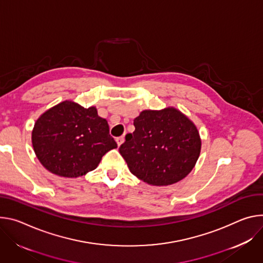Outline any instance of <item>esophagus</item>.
I'll list each match as a JSON object with an SVG mask.
<instances>
[{"label": "esophagus", "mask_w": 263, "mask_h": 263, "mask_svg": "<svg viewBox=\"0 0 263 263\" xmlns=\"http://www.w3.org/2000/svg\"><path fill=\"white\" fill-rule=\"evenodd\" d=\"M116 142H117V144H118V146H120V145L124 142V137L117 138V139H116Z\"/></svg>", "instance_id": "34e87169"}]
</instances>
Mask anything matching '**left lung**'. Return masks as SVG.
<instances>
[{"label": "left lung", "mask_w": 263, "mask_h": 263, "mask_svg": "<svg viewBox=\"0 0 263 263\" xmlns=\"http://www.w3.org/2000/svg\"><path fill=\"white\" fill-rule=\"evenodd\" d=\"M119 152L130 172L149 185L168 186L186 178L200 154L194 123L174 107L146 109L134 120Z\"/></svg>", "instance_id": "1"}]
</instances>
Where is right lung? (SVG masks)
Segmentation results:
<instances>
[{"mask_svg": "<svg viewBox=\"0 0 263 263\" xmlns=\"http://www.w3.org/2000/svg\"><path fill=\"white\" fill-rule=\"evenodd\" d=\"M32 145L42 165L64 178L84 176L117 148L107 121L98 116L96 107L84 108L70 100L51 107L36 120Z\"/></svg>", "mask_w": 263, "mask_h": 263, "instance_id": "1", "label": "right lung"}]
</instances>
